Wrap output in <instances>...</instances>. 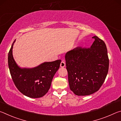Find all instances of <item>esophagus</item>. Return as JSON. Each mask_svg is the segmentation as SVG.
Returning <instances> with one entry per match:
<instances>
[{"mask_svg": "<svg viewBox=\"0 0 121 121\" xmlns=\"http://www.w3.org/2000/svg\"><path fill=\"white\" fill-rule=\"evenodd\" d=\"M65 62L64 61H62L60 63V67H61V68H63V67H65Z\"/></svg>", "mask_w": 121, "mask_h": 121, "instance_id": "34e87169", "label": "esophagus"}]
</instances>
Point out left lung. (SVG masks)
Returning a JSON list of instances; mask_svg holds the SVG:
<instances>
[{"label":"left lung","mask_w":121,"mask_h":121,"mask_svg":"<svg viewBox=\"0 0 121 121\" xmlns=\"http://www.w3.org/2000/svg\"><path fill=\"white\" fill-rule=\"evenodd\" d=\"M90 48L77 47L67 52L65 65L71 91L77 95H88L99 90L109 68L105 42L97 36Z\"/></svg>","instance_id":"8db88e82"}]
</instances>
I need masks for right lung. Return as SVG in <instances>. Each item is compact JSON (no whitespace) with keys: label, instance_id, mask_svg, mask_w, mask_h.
Returning a JSON list of instances; mask_svg holds the SVG:
<instances>
[{"label":"right lung","instance_id":"right-lung-1","mask_svg":"<svg viewBox=\"0 0 121 121\" xmlns=\"http://www.w3.org/2000/svg\"><path fill=\"white\" fill-rule=\"evenodd\" d=\"M13 44L8 55L9 71L14 84L20 92L26 97H43L50 89L55 73L60 67L61 60L45 62L32 68H21L13 56Z\"/></svg>","mask_w":121,"mask_h":121}]
</instances>
